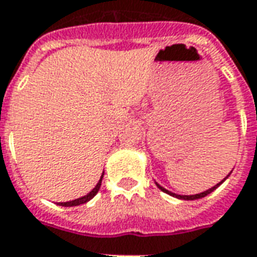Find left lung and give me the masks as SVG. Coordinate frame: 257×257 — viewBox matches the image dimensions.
Wrapping results in <instances>:
<instances>
[{
  "label": "left lung",
  "mask_w": 257,
  "mask_h": 257,
  "mask_svg": "<svg viewBox=\"0 0 257 257\" xmlns=\"http://www.w3.org/2000/svg\"><path fill=\"white\" fill-rule=\"evenodd\" d=\"M229 174H231V172H229ZM229 174H228V175H227V177H225V178L222 179L221 182H218V184H217V185H214L213 188H210V189L202 192V193H196V195H177V193H172V192L167 191L166 188H163V186L157 184V182H156V185H157V188H159V189H161V191H163V192H166V193H168V195H171V196H174V197H178V199H182V200H195V199H202V197L207 196L209 193H211V192L214 191V189H217V188H218V186H220V185H221L222 182L225 181V179L228 178Z\"/></svg>",
  "instance_id": "left-lung-1"
}]
</instances>
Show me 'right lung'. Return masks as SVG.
Returning a JSON list of instances; mask_svg holds the SVG:
<instances>
[{
	"mask_svg": "<svg viewBox=\"0 0 257 257\" xmlns=\"http://www.w3.org/2000/svg\"><path fill=\"white\" fill-rule=\"evenodd\" d=\"M103 175H104V171H103ZM103 175H101V178H100V181L97 182V185L91 189L87 195H85V196L79 197V199H75V200H71V202H64V203H58L60 206H65V207H71V206H79V204H83V203H87L90 199H93V197L97 195L98 189H100V186H101V181H103Z\"/></svg>",
	"mask_w": 257,
	"mask_h": 257,
	"instance_id": "add662e5",
	"label": "right lung"
}]
</instances>
